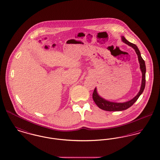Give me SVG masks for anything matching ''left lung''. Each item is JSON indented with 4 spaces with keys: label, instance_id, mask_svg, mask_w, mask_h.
<instances>
[{
    "label": "left lung",
    "instance_id": "left-lung-1",
    "mask_svg": "<svg viewBox=\"0 0 160 160\" xmlns=\"http://www.w3.org/2000/svg\"><path fill=\"white\" fill-rule=\"evenodd\" d=\"M122 41L123 42H125L128 46L132 47L134 49L137 56H138V62L140 63V68L142 73V85L140 87V90L138 94L135 96L134 98L130 101H127L123 103H118V102H111V101H107L103 98L100 96L98 92L96 87L95 88L93 93H92V99L93 101H94L95 103L98 105L99 108L101 109L105 110V111H123L125 109L129 108L131 107L135 102L137 101V100L138 99L140 96L142 94V92L144 91V87H145V84H146V65H145V62L143 60L142 56L140 52L139 49H138L137 46L131 42H128L126 38L122 36Z\"/></svg>",
    "mask_w": 160,
    "mask_h": 160
}]
</instances>
